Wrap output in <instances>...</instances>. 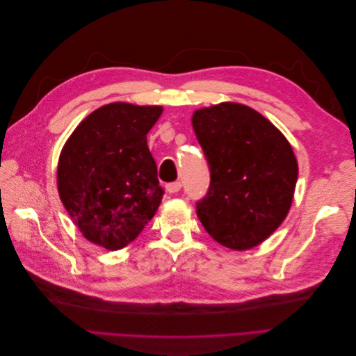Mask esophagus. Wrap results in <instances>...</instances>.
Instances as JSON below:
<instances>
[{
  "mask_svg": "<svg viewBox=\"0 0 356 356\" xmlns=\"http://www.w3.org/2000/svg\"><path fill=\"white\" fill-rule=\"evenodd\" d=\"M166 190H168L169 193H172V195H174V193H178V191L181 190V182H179V181L170 182V184L166 186Z\"/></svg>",
  "mask_w": 356,
  "mask_h": 356,
  "instance_id": "1",
  "label": "esophagus"
}]
</instances>
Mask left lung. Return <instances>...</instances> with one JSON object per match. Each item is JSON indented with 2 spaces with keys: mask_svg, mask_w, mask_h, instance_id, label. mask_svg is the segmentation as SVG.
I'll return each mask as SVG.
<instances>
[{
  "mask_svg": "<svg viewBox=\"0 0 356 356\" xmlns=\"http://www.w3.org/2000/svg\"><path fill=\"white\" fill-rule=\"evenodd\" d=\"M191 124L211 169L197 217L222 246L251 250L282 224L293 204L298 177L293 147L264 115L238 102L196 110Z\"/></svg>",
  "mask_w": 356,
  "mask_h": 356,
  "instance_id": "8db88e82",
  "label": "left lung"
}]
</instances>
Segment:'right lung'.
Listing matches in <instances>:
<instances>
[{
	"instance_id": "obj_1",
	"label": "right lung",
	"mask_w": 356,
	"mask_h": 356,
	"mask_svg": "<svg viewBox=\"0 0 356 356\" xmlns=\"http://www.w3.org/2000/svg\"><path fill=\"white\" fill-rule=\"evenodd\" d=\"M160 105L106 104L74 129L58 161V193L89 242L117 251L134 242L163 197L147 134Z\"/></svg>"
}]
</instances>
